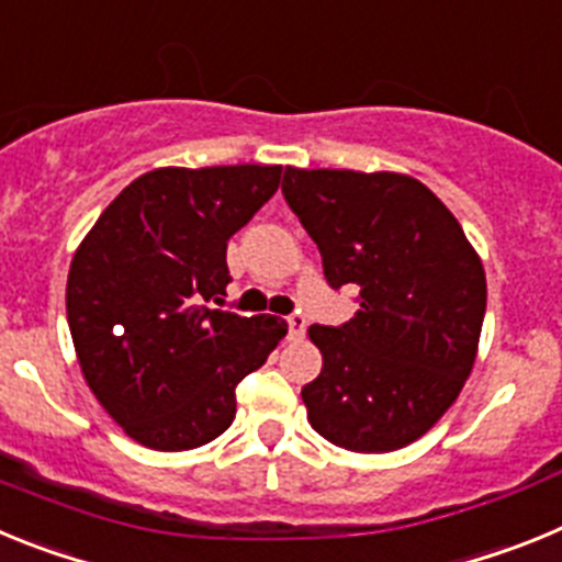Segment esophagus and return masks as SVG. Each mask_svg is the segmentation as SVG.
Returning <instances> with one entry per match:
<instances>
[{
	"label": "esophagus",
	"mask_w": 562,
	"mask_h": 562,
	"mask_svg": "<svg viewBox=\"0 0 562 562\" xmlns=\"http://www.w3.org/2000/svg\"><path fill=\"white\" fill-rule=\"evenodd\" d=\"M286 324H290V337L292 340H301L306 331V317L301 315V312H295V315L286 317Z\"/></svg>",
	"instance_id": "esophagus-1"
}]
</instances>
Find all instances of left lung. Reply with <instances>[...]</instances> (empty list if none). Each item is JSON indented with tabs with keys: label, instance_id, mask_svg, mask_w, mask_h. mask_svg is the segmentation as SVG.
<instances>
[{
	"label": "left lung",
	"instance_id": "obj_1",
	"mask_svg": "<svg viewBox=\"0 0 562 562\" xmlns=\"http://www.w3.org/2000/svg\"><path fill=\"white\" fill-rule=\"evenodd\" d=\"M281 191L331 290H360L351 321L310 326L324 355L301 391L310 425L355 453L405 448L473 371L486 312L481 258L445 202L405 173L286 166Z\"/></svg>",
	"mask_w": 562,
	"mask_h": 562
}]
</instances>
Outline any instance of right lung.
Wrapping results in <instances>:
<instances>
[{"instance_id":"obj_1","label":"right lung","mask_w":562,"mask_h":562,"mask_svg":"<svg viewBox=\"0 0 562 562\" xmlns=\"http://www.w3.org/2000/svg\"><path fill=\"white\" fill-rule=\"evenodd\" d=\"M281 166L157 168L123 188L72 256L67 321L87 385L134 441L191 450L231 428L236 385L286 335L281 317L211 310L227 241Z\"/></svg>"}]
</instances>
